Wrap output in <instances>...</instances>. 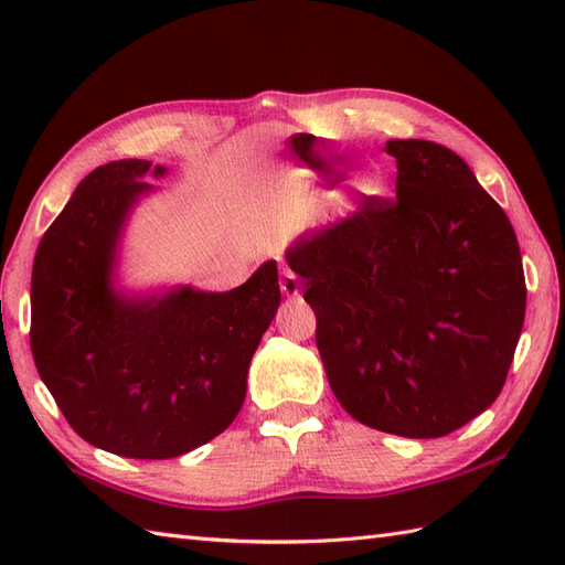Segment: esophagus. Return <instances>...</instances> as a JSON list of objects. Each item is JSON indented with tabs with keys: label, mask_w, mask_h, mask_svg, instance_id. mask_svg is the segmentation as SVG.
I'll list each match as a JSON object with an SVG mask.
<instances>
[{
	"label": "esophagus",
	"mask_w": 565,
	"mask_h": 565,
	"mask_svg": "<svg viewBox=\"0 0 565 565\" xmlns=\"http://www.w3.org/2000/svg\"><path fill=\"white\" fill-rule=\"evenodd\" d=\"M279 286H281V294L289 296V298L301 294V279H298V274L294 269H289V267L281 269Z\"/></svg>",
	"instance_id": "34e87169"
}]
</instances>
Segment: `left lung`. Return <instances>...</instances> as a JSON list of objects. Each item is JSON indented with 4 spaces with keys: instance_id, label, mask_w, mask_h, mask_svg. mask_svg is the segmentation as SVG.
<instances>
[{
    "instance_id": "1",
    "label": "left lung",
    "mask_w": 565,
    "mask_h": 565,
    "mask_svg": "<svg viewBox=\"0 0 565 565\" xmlns=\"http://www.w3.org/2000/svg\"><path fill=\"white\" fill-rule=\"evenodd\" d=\"M393 199L306 233L286 262L306 284L334 398L388 435L435 439L493 405L524 326L514 227L459 154L388 140Z\"/></svg>"
}]
</instances>
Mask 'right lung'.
I'll use <instances>...</instances> for the list:
<instances>
[{
    "instance_id": "obj_1",
    "label": "right lung",
    "mask_w": 565,
    "mask_h": 565,
    "mask_svg": "<svg viewBox=\"0 0 565 565\" xmlns=\"http://www.w3.org/2000/svg\"><path fill=\"white\" fill-rule=\"evenodd\" d=\"M167 167L118 160L82 179L31 274V352L77 435L128 459H174L218 437L281 303L269 259L233 291L174 286L128 296L116 257L130 211Z\"/></svg>"
}]
</instances>
